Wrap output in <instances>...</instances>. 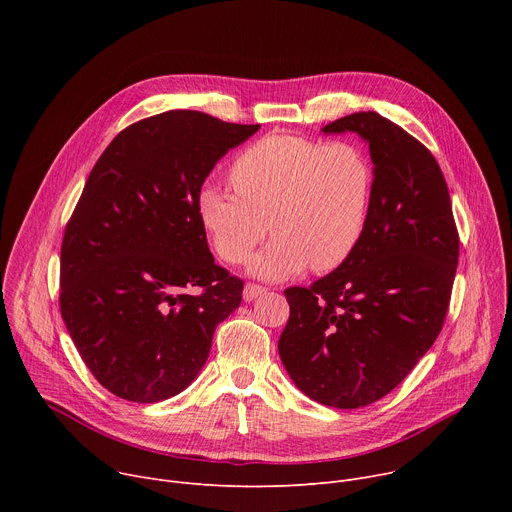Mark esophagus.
Here are the masks:
<instances>
[{"mask_svg": "<svg viewBox=\"0 0 512 512\" xmlns=\"http://www.w3.org/2000/svg\"><path fill=\"white\" fill-rule=\"evenodd\" d=\"M261 294H265V287L255 285V283H247L245 289H243V300H245V302H253V300H257Z\"/></svg>", "mask_w": 512, "mask_h": 512, "instance_id": "obj_1", "label": "esophagus"}]
</instances>
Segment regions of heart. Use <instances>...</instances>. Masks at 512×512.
<instances>
[{"instance_id":"b5f03b06","label":"heart","mask_w":512,"mask_h":512,"mask_svg":"<svg viewBox=\"0 0 512 512\" xmlns=\"http://www.w3.org/2000/svg\"><path fill=\"white\" fill-rule=\"evenodd\" d=\"M231 180L235 190L202 186L200 223L233 265L245 263L271 227L275 239L251 273L281 281L308 265L332 271L354 253L369 223L375 166L354 141L273 133L237 156Z\"/></svg>"}]
</instances>
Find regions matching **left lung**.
<instances>
[{
	"mask_svg": "<svg viewBox=\"0 0 512 512\" xmlns=\"http://www.w3.org/2000/svg\"><path fill=\"white\" fill-rule=\"evenodd\" d=\"M369 143L375 192L354 253L310 287H289L277 348L310 399L358 409L391 393L442 330L460 241L446 178L425 145L375 111L322 133Z\"/></svg>",
	"mask_w": 512,
	"mask_h": 512,
	"instance_id": "left-lung-1",
	"label": "left lung"
}]
</instances>
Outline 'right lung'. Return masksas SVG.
Returning <instances> with one entry per match:
<instances>
[{"label": "right lung", "instance_id": "1", "mask_svg": "<svg viewBox=\"0 0 512 512\" xmlns=\"http://www.w3.org/2000/svg\"><path fill=\"white\" fill-rule=\"evenodd\" d=\"M259 125L166 111L123 129L97 160L60 249V314L113 395L158 403L202 371L243 281L218 267L198 216L216 162ZM200 286L198 297L185 294Z\"/></svg>", "mask_w": 512, "mask_h": 512}]
</instances>
